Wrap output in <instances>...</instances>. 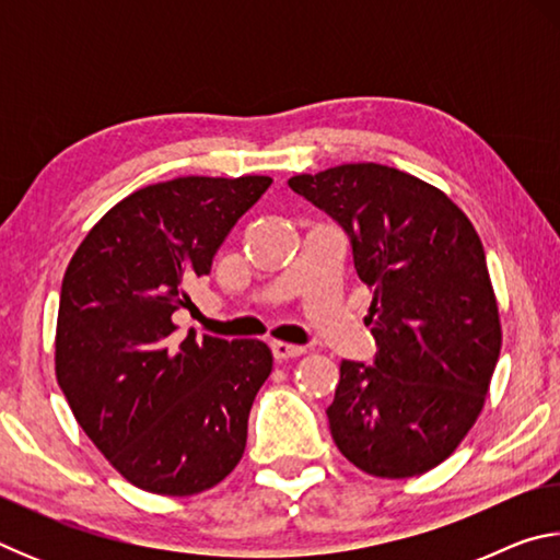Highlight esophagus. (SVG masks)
<instances>
[{"label": "esophagus", "mask_w": 560, "mask_h": 560, "mask_svg": "<svg viewBox=\"0 0 560 560\" xmlns=\"http://www.w3.org/2000/svg\"><path fill=\"white\" fill-rule=\"evenodd\" d=\"M271 353L277 360H289V358H299L306 353V348L303 346H291V343H281V340H273L271 343Z\"/></svg>", "instance_id": "1"}]
</instances>
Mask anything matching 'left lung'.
Listing matches in <instances>:
<instances>
[{"label":"left lung","instance_id":"left-lung-1","mask_svg":"<svg viewBox=\"0 0 560 560\" xmlns=\"http://www.w3.org/2000/svg\"><path fill=\"white\" fill-rule=\"evenodd\" d=\"M293 192L343 226L373 291V365L343 360L326 410L336 447L373 477L430 471L485 407L501 324L485 246L442 189L377 163L293 175Z\"/></svg>","mask_w":560,"mask_h":560}]
</instances>
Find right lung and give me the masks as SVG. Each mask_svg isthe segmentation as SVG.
I'll return each mask as SVG.
<instances>
[{"mask_svg":"<svg viewBox=\"0 0 560 560\" xmlns=\"http://www.w3.org/2000/svg\"><path fill=\"white\" fill-rule=\"evenodd\" d=\"M271 177H175L101 217L63 273L56 381L75 422L130 485L192 497L240 464L246 422L271 373L261 340L189 330L185 283L207 277L236 220Z\"/></svg>","mask_w":560,"mask_h":560,"instance_id":"add662e5","label":"right lung"}]
</instances>
